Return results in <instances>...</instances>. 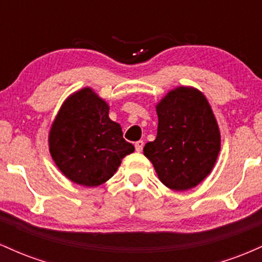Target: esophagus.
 Returning <instances> with one entry per match:
<instances>
[{"label":"esophagus","instance_id":"obj_1","mask_svg":"<svg viewBox=\"0 0 262 262\" xmlns=\"http://www.w3.org/2000/svg\"><path fill=\"white\" fill-rule=\"evenodd\" d=\"M135 150H137L138 152H140V151H143V148H144V141L143 140H138V141H135Z\"/></svg>","mask_w":262,"mask_h":262}]
</instances>
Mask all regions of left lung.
I'll use <instances>...</instances> for the list:
<instances>
[{
    "mask_svg": "<svg viewBox=\"0 0 262 262\" xmlns=\"http://www.w3.org/2000/svg\"><path fill=\"white\" fill-rule=\"evenodd\" d=\"M159 124L144 155L166 187L186 191L209 175L221 150V133L208 101L193 87L172 90L156 104Z\"/></svg>",
    "mask_w": 262,
    "mask_h": 262,
    "instance_id": "8db88e82",
    "label": "left lung"
}]
</instances>
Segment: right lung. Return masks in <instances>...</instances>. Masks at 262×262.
<instances>
[{
  "instance_id": "add662e5",
  "label": "right lung",
  "mask_w": 262,
  "mask_h": 262,
  "mask_svg": "<svg viewBox=\"0 0 262 262\" xmlns=\"http://www.w3.org/2000/svg\"><path fill=\"white\" fill-rule=\"evenodd\" d=\"M110 106L92 89L75 92L62 103L49 133V151L69 180L96 187L114 175L122 159L134 151Z\"/></svg>"
}]
</instances>
